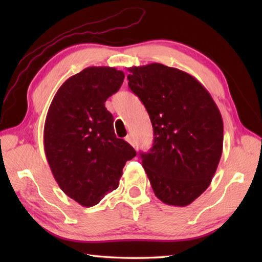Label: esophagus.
Listing matches in <instances>:
<instances>
[{
    "mask_svg": "<svg viewBox=\"0 0 262 262\" xmlns=\"http://www.w3.org/2000/svg\"><path fill=\"white\" fill-rule=\"evenodd\" d=\"M125 140H126V142H128V143H129L132 146H135L134 137H133V135H127V136H126V138H125Z\"/></svg>",
    "mask_w": 262,
    "mask_h": 262,
    "instance_id": "obj_1",
    "label": "esophagus"
}]
</instances>
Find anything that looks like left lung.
Instances as JSON below:
<instances>
[{
  "label": "left lung",
  "mask_w": 262,
  "mask_h": 262,
  "mask_svg": "<svg viewBox=\"0 0 262 262\" xmlns=\"http://www.w3.org/2000/svg\"><path fill=\"white\" fill-rule=\"evenodd\" d=\"M128 86L151 118L154 142L142 165L161 202L188 206L210 185L223 152V119L197 79L160 63L128 69Z\"/></svg>",
  "instance_id": "1"
}]
</instances>
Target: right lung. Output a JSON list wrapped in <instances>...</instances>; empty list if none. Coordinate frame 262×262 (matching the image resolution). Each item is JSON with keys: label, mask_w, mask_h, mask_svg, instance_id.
Returning a JSON list of instances; mask_svg holds the SVG:
<instances>
[{"label": "right lung", "mask_w": 262, "mask_h": 262, "mask_svg": "<svg viewBox=\"0 0 262 262\" xmlns=\"http://www.w3.org/2000/svg\"><path fill=\"white\" fill-rule=\"evenodd\" d=\"M124 79L115 68H86L60 85L49 105L43 128L48 164L59 188L84 207L118 188L122 168L136 155L116 137L114 117L104 107Z\"/></svg>", "instance_id": "right-lung-1"}]
</instances>
